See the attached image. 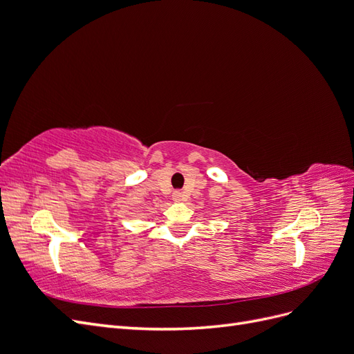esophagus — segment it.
<instances>
[{"label":"esophagus","instance_id":"1","mask_svg":"<svg viewBox=\"0 0 354 354\" xmlns=\"http://www.w3.org/2000/svg\"><path fill=\"white\" fill-rule=\"evenodd\" d=\"M173 201L174 202H181V201H183V194H181L180 190H176L173 194Z\"/></svg>","mask_w":354,"mask_h":354}]
</instances>
